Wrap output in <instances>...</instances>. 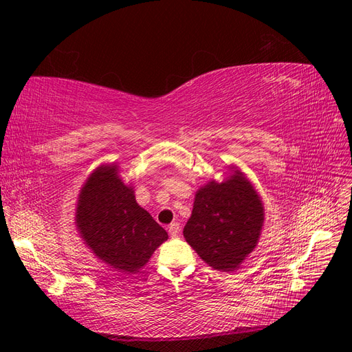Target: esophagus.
<instances>
[{
	"instance_id": "obj_1",
	"label": "esophagus",
	"mask_w": 352,
	"mask_h": 352,
	"mask_svg": "<svg viewBox=\"0 0 352 352\" xmlns=\"http://www.w3.org/2000/svg\"><path fill=\"white\" fill-rule=\"evenodd\" d=\"M168 233H170V236L172 238H176L179 233H180V226H179V223H172V225L168 226Z\"/></svg>"
}]
</instances>
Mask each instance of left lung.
Listing matches in <instances>:
<instances>
[{
	"instance_id": "8db88e82",
	"label": "left lung",
	"mask_w": 352,
	"mask_h": 352,
	"mask_svg": "<svg viewBox=\"0 0 352 352\" xmlns=\"http://www.w3.org/2000/svg\"><path fill=\"white\" fill-rule=\"evenodd\" d=\"M263 202L241 173L201 188L184 229L186 242L212 269L232 272L258 242Z\"/></svg>"
}]
</instances>
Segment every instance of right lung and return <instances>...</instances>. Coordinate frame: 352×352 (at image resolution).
<instances>
[{"mask_svg":"<svg viewBox=\"0 0 352 352\" xmlns=\"http://www.w3.org/2000/svg\"><path fill=\"white\" fill-rule=\"evenodd\" d=\"M76 226L98 258L120 273H136L167 239V232L138 206L116 166H101L80 190Z\"/></svg>","mask_w":352,"mask_h":352,"instance_id":"1","label":"right lung"}]
</instances>
